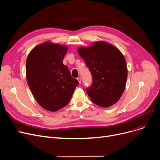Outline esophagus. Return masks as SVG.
<instances>
[{"instance_id": "34e87169", "label": "esophagus", "mask_w": 160, "mask_h": 160, "mask_svg": "<svg viewBox=\"0 0 160 160\" xmlns=\"http://www.w3.org/2000/svg\"><path fill=\"white\" fill-rule=\"evenodd\" d=\"M77 80H78V81L79 82V84H81V78H78Z\"/></svg>"}]
</instances>
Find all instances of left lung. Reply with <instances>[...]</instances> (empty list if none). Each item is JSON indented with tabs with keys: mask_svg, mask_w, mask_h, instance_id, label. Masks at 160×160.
I'll return each instance as SVG.
<instances>
[{
	"mask_svg": "<svg viewBox=\"0 0 160 160\" xmlns=\"http://www.w3.org/2000/svg\"><path fill=\"white\" fill-rule=\"evenodd\" d=\"M78 53L92 74V84L86 89L91 101L101 107L118 101L128 78L126 61L122 52L114 46L99 41L79 48Z\"/></svg>",
	"mask_w": 160,
	"mask_h": 160,
	"instance_id": "1",
	"label": "left lung"
}]
</instances>
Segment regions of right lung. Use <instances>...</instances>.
Returning <instances> with one entry per match:
<instances>
[{"label": "right lung", "mask_w": 160, "mask_h": 160, "mask_svg": "<svg viewBox=\"0 0 160 160\" xmlns=\"http://www.w3.org/2000/svg\"><path fill=\"white\" fill-rule=\"evenodd\" d=\"M67 46L46 42L34 47L26 60L28 86L39 105L55 112L70 101L78 81L63 63Z\"/></svg>", "instance_id": "right-lung-1"}]
</instances>
